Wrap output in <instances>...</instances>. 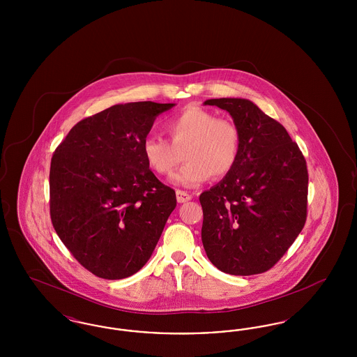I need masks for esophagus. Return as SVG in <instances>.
I'll return each mask as SVG.
<instances>
[{"label": "esophagus", "mask_w": 357, "mask_h": 357, "mask_svg": "<svg viewBox=\"0 0 357 357\" xmlns=\"http://www.w3.org/2000/svg\"><path fill=\"white\" fill-rule=\"evenodd\" d=\"M192 197L186 192V191H182V190H176V199H178V202L179 204H185V202H188L190 199H191Z\"/></svg>", "instance_id": "obj_1"}]
</instances>
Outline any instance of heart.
<instances>
[{"label": "heart", "mask_w": 357, "mask_h": 357, "mask_svg": "<svg viewBox=\"0 0 357 357\" xmlns=\"http://www.w3.org/2000/svg\"><path fill=\"white\" fill-rule=\"evenodd\" d=\"M170 142L150 136L143 142V156L151 170L170 175L185 151L186 163L171 178L176 186H201L211 175L222 178L234 169L241 150L237 124L220 119L214 112L198 105H187L166 123Z\"/></svg>", "instance_id": "1"}]
</instances>
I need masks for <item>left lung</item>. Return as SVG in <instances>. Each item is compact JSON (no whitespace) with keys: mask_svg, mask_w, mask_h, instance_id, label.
Wrapping results in <instances>:
<instances>
[{"mask_svg":"<svg viewBox=\"0 0 357 357\" xmlns=\"http://www.w3.org/2000/svg\"><path fill=\"white\" fill-rule=\"evenodd\" d=\"M241 132L234 169L199 197L202 243L211 264L233 275L266 272L306 221L305 158L277 120L248 99H210Z\"/></svg>","mask_w":357,"mask_h":357,"instance_id":"1","label":"left lung"}]
</instances>
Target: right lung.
I'll use <instances>...</instances> for the list:
<instances>
[{"mask_svg": "<svg viewBox=\"0 0 357 357\" xmlns=\"http://www.w3.org/2000/svg\"><path fill=\"white\" fill-rule=\"evenodd\" d=\"M167 102L112 105L79 121L52 156L51 220L86 271L105 280L139 272L176 206L142 146Z\"/></svg>", "mask_w": 357, "mask_h": 357, "instance_id": "1", "label": "right lung"}]
</instances>
